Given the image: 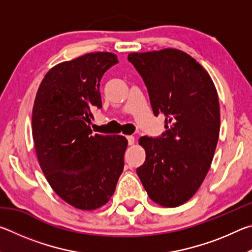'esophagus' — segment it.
Segmentation results:
<instances>
[{
  "mask_svg": "<svg viewBox=\"0 0 252 252\" xmlns=\"http://www.w3.org/2000/svg\"><path fill=\"white\" fill-rule=\"evenodd\" d=\"M126 139H127V142H129V146H132V144H133L134 141H135V139H134L133 135H127Z\"/></svg>",
  "mask_w": 252,
  "mask_h": 252,
  "instance_id": "obj_1",
  "label": "esophagus"
}]
</instances>
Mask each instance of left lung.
I'll list each match as a JSON object with an SVG mask.
<instances>
[{
	"instance_id": "left-lung-1",
	"label": "left lung",
	"mask_w": 252,
	"mask_h": 252,
	"mask_svg": "<svg viewBox=\"0 0 252 252\" xmlns=\"http://www.w3.org/2000/svg\"><path fill=\"white\" fill-rule=\"evenodd\" d=\"M127 59L167 129L160 138L139 139L146 161L136 173L153 202L179 207L193 197L211 167L220 131L218 92L204 67L181 50L133 52Z\"/></svg>"
}]
</instances>
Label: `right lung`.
I'll return each mask as SVG.
<instances>
[{
  "label": "right lung",
  "instance_id": "right-lung-1",
  "mask_svg": "<svg viewBox=\"0 0 252 252\" xmlns=\"http://www.w3.org/2000/svg\"><path fill=\"white\" fill-rule=\"evenodd\" d=\"M118 63L114 53L95 52L54 65L37 89L32 135L51 188L80 210H95L112 197L125 167L123 135H92L93 110L102 108L100 81Z\"/></svg>",
  "mask_w": 252,
  "mask_h": 252
}]
</instances>
